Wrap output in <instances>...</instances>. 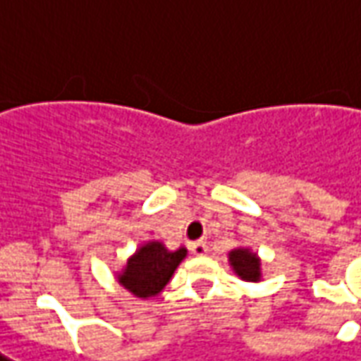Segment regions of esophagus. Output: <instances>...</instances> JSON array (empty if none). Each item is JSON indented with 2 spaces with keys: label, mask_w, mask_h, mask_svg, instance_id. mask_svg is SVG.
Segmentation results:
<instances>
[{
  "label": "esophagus",
  "mask_w": 361,
  "mask_h": 361,
  "mask_svg": "<svg viewBox=\"0 0 361 361\" xmlns=\"http://www.w3.org/2000/svg\"><path fill=\"white\" fill-rule=\"evenodd\" d=\"M191 252H193V256H205L207 254L205 242H193V244H191Z\"/></svg>",
  "instance_id": "obj_1"
}]
</instances>
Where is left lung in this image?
<instances>
[{
	"instance_id": "1",
	"label": "left lung",
	"mask_w": 361,
	"mask_h": 361,
	"mask_svg": "<svg viewBox=\"0 0 361 361\" xmlns=\"http://www.w3.org/2000/svg\"><path fill=\"white\" fill-rule=\"evenodd\" d=\"M228 264L242 281H248V283L262 281V259L248 246H236L228 252Z\"/></svg>"
}]
</instances>
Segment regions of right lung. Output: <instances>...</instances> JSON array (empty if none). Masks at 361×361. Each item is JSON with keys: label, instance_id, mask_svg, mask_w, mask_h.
Returning a JSON list of instances; mask_svg holds the SVG:
<instances>
[{"label": "right lung", "instance_id": "add662e5", "mask_svg": "<svg viewBox=\"0 0 361 361\" xmlns=\"http://www.w3.org/2000/svg\"><path fill=\"white\" fill-rule=\"evenodd\" d=\"M185 256L183 246L170 250L164 242L146 240L128 256L123 269L115 271V279L128 293L148 301L162 293Z\"/></svg>", "mask_w": 361, "mask_h": 361}]
</instances>
